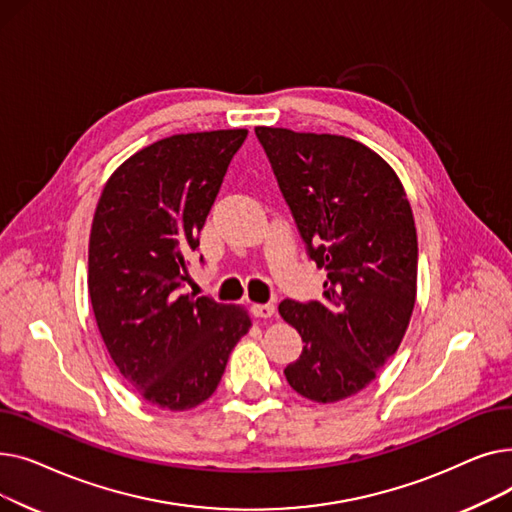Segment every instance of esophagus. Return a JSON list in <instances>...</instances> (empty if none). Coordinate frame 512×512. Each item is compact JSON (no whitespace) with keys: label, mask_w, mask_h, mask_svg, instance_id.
I'll return each instance as SVG.
<instances>
[{"label":"esophagus","mask_w":512,"mask_h":512,"mask_svg":"<svg viewBox=\"0 0 512 512\" xmlns=\"http://www.w3.org/2000/svg\"><path fill=\"white\" fill-rule=\"evenodd\" d=\"M251 311H253V315L255 317H259V319H267V317H272L274 313H276V307L272 305V303H253L251 305Z\"/></svg>","instance_id":"1"}]
</instances>
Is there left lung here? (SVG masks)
<instances>
[{"label":"left lung","instance_id":"1","mask_svg":"<svg viewBox=\"0 0 512 512\" xmlns=\"http://www.w3.org/2000/svg\"><path fill=\"white\" fill-rule=\"evenodd\" d=\"M324 301H282L305 342L284 369L294 392L338 402L367 388L398 351L417 299V230L400 178L367 145L340 134L257 126Z\"/></svg>","mask_w":512,"mask_h":512}]
</instances>
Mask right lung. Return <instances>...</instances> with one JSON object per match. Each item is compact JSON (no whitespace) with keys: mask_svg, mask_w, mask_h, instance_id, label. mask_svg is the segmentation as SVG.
<instances>
[{"mask_svg":"<svg viewBox=\"0 0 512 512\" xmlns=\"http://www.w3.org/2000/svg\"><path fill=\"white\" fill-rule=\"evenodd\" d=\"M247 128L172 134L130 155L107 178L89 238V297L122 378L168 411L218 388L245 307L180 294L188 257Z\"/></svg>","mask_w":512,"mask_h":512,"instance_id":"right-lung-1","label":"right lung"}]
</instances>
